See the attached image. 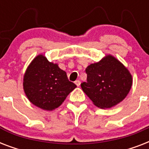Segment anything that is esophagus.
<instances>
[{"instance_id": "obj_1", "label": "esophagus", "mask_w": 149, "mask_h": 149, "mask_svg": "<svg viewBox=\"0 0 149 149\" xmlns=\"http://www.w3.org/2000/svg\"><path fill=\"white\" fill-rule=\"evenodd\" d=\"M75 84H76L77 86H79V85H80V81H79V80H76V81H75Z\"/></svg>"}]
</instances>
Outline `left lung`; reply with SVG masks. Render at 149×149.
Returning <instances> with one entry per match:
<instances>
[{
    "instance_id": "1",
    "label": "left lung",
    "mask_w": 149,
    "mask_h": 149,
    "mask_svg": "<svg viewBox=\"0 0 149 149\" xmlns=\"http://www.w3.org/2000/svg\"><path fill=\"white\" fill-rule=\"evenodd\" d=\"M86 82L81 88L98 107L111 108L126 97L132 86V77L127 68L108 55L86 69Z\"/></svg>"
}]
</instances>
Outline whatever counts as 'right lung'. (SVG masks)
Segmentation results:
<instances>
[{"instance_id":"right-lung-1","label":"right lung","mask_w":149,"mask_h":149,"mask_svg":"<svg viewBox=\"0 0 149 149\" xmlns=\"http://www.w3.org/2000/svg\"><path fill=\"white\" fill-rule=\"evenodd\" d=\"M76 87L66 72L43 55L34 58L24 75L23 88L28 99L45 111L58 107Z\"/></svg>"}]
</instances>
